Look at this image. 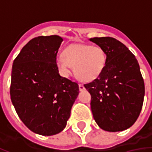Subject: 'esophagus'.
Masks as SVG:
<instances>
[{"label":"esophagus","instance_id":"esophagus-1","mask_svg":"<svg viewBox=\"0 0 152 152\" xmlns=\"http://www.w3.org/2000/svg\"><path fill=\"white\" fill-rule=\"evenodd\" d=\"M79 89L80 90H84L85 89V86L83 84H79Z\"/></svg>","mask_w":152,"mask_h":152}]
</instances>
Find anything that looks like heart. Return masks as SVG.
Returning a JSON list of instances; mask_svg holds the SVG:
<instances>
[{"instance_id":"1","label":"heart","mask_w":152,"mask_h":152,"mask_svg":"<svg viewBox=\"0 0 152 152\" xmlns=\"http://www.w3.org/2000/svg\"><path fill=\"white\" fill-rule=\"evenodd\" d=\"M107 54L103 48L88 44H72L66 46L63 55L57 58L56 64L60 73L68 76L74 72L83 81H92L98 78L104 69Z\"/></svg>"}]
</instances>
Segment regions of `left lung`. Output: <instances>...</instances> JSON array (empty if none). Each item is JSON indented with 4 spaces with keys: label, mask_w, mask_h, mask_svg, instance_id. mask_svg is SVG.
<instances>
[{
    "label": "left lung",
    "mask_w": 152,
    "mask_h": 152,
    "mask_svg": "<svg viewBox=\"0 0 152 152\" xmlns=\"http://www.w3.org/2000/svg\"><path fill=\"white\" fill-rule=\"evenodd\" d=\"M104 49L107 63L101 75L84 86L91 95L94 119L102 129L123 131L139 116L145 86L137 60L124 44L110 37L90 39Z\"/></svg>",
    "instance_id": "obj_1"
}]
</instances>
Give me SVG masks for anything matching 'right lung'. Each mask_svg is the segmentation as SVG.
I'll return each instance as SVG.
<instances>
[{
	"label": "right lung",
	"mask_w": 152,
	"mask_h": 152,
	"mask_svg": "<svg viewBox=\"0 0 152 152\" xmlns=\"http://www.w3.org/2000/svg\"><path fill=\"white\" fill-rule=\"evenodd\" d=\"M63 40L56 35L31 39L12 66L10 94L15 111L30 130L44 136L63 130L79 94L78 84L58 73Z\"/></svg>",
	"instance_id": "1"
}]
</instances>
